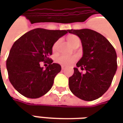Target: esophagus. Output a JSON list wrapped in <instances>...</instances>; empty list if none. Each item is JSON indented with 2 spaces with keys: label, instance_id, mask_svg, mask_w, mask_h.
Listing matches in <instances>:
<instances>
[{
  "label": "esophagus",
  "instance_id": "1",
  "mask_svg": "<svg viewBox=\"0 0 123 123\" xmlns=\"http://www.w3.org/2000/svg\"><path fill=\"white\" fill-rule=\"evenodd\" d=\"M61 68H62V70H64V69H65V68H64V67H62Z\"/></svg>",
  "mask_w": 123,
  "mask_h": 123
}]
</instances>
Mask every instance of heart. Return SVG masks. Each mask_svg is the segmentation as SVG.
<instances>
[{
	"mask_svg": "<svg viewBox=\"0 0 123 123\" xmlns=\"http://www.w3.org/2000/svg\"><path fill=\"white\" fill-rule=\"evenodd\" d=\"M68 41L72 47L74 46L76 44L80 43V40L79 37L74 35H70L69 37H68ZM58 44H59V41L54 43L53 46V51H56ZM76 61V56H67V55H61L56 59V61L58 62L59 64H62L63 66H67V67L70 66Z\"/></svg>",
	"mask_w": 123,
	"mask_h": 123,
	"instance_id": "obj_1",
	"label": "heart"
}]
</instances>
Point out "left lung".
Segmentation results:
<instances>
[{"mask_svg": "<svg viewBox=\"0 0 123 123\" xmlns=\"http://www.w3.org/2000/svg\"><path fill=\"white\" fill-rule=\"evenodd\" d=\"M68 31L80 37L83 47L82 57L69 78L70 90L82 100L97 99L107 91L116 72V51L103 35L95 31L82 29ZM78 67L86 72H79Z\"/></svg>", "mask_w": 123, "mask_h": 123, "instance_id": "8db88e82", "label": "left lung"}]
</instances>
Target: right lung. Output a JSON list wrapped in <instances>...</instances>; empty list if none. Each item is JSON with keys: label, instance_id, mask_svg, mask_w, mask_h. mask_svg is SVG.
I'll return each instance as SVG.
<instances>
[{"label": "right lung", "instance_id": "obj_1", "mask_svg": "<svg viewBox=\"0 0 123 123\" xmlns=\"http://www.w3.org/2000/svg\"><path fill=\"white\" fill-rule=\"evenodd\" d=\"M68 30L37 28L13 44L6 60L8 78L14 88L26 98H40L51 90L61 67L49 58L54 43ZM41 62L49 64L44 69Z\"/></svg>", "mask_w": 123, "mask_h": 123}]
</instances>
